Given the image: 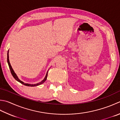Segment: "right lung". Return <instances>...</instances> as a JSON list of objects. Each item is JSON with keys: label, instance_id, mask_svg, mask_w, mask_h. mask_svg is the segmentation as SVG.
Listing matches in <instances>:
<instances>
[{"label": "right lung", "instance_id": "1", "mask_svg": "<svg viewBox=\"0 0 120 120\" xmlns=\"http://www.w3.org/2000/svg\"><path fill=\"white\" fill-rule=\"evenodd\" d=\"M7 62H8V65L9 67V69H10V71H11V74L12 75L13 77H14L16 81H17L18 82H20V83L23 84V85H24L25 86H30V87H34V86H38L39 85H41V84L44 83L46 81L47 79V75H48V71L47 72V73H46V75L45 77V78L44 79L43 81H41V82H39V83H36V84H28V83H24V82H22V81H21L20 79H19V77H18L17 75H16L15 74V71H14V70H13L12 68L11 65L10 64V61H9V50H8V53H7Z\"/></svg>", "mask_w": 120, "mask_h": 120}]
</instances>
